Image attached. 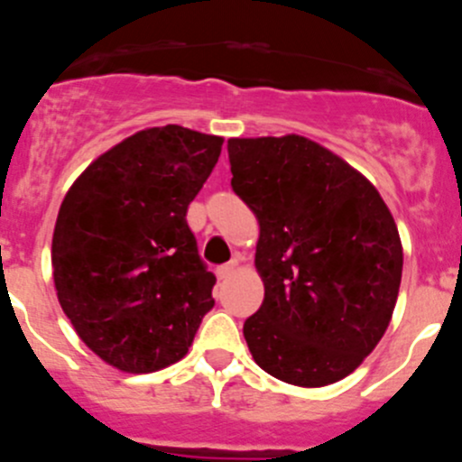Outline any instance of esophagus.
Returning a JSON list of instances; mask_svg holds the SVG:
<instances>
[{
  "instance_id": "obj_1",
  "label": "esophagus",
  "mask_w": 462,
  "mask_h": 462,
  "mask_svg": "<svg viewBox=\"0 0 462 462\" xmlns=\"http://www.w3.org/2000/svg\"><path fill=\"white\" fill-rule=\"evenodd\" d=\"M236 267H237V260H231V263H226V264H222V267H217V276L222 278V281H225V278H229L233 272H236Z\"/></svg>"
}]
</instances>
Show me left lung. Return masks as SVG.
Listing matches in <instances>:
<instances>
[{"label":"left lung","mask_w":462,"mask_h":462,"mask_svg":"<svg viewBox=\"0 0 462 462\" xmlns=\"http://www.w3.org/2000/svg\"><path fill=\"white\" fill-rule=\"evenodd\" d=\"M226 148L233 190L260 225L264 300L242 328L254 362L287 384H335L373 353L395 310V220L362 172L305 136Z\"/></svg>","instance_id":"1"}]
</instances>
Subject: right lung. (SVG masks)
<instances>
[{
  "label": "right lung",
  "instance_id": "obj_1",
  "mask_svg": "<svg viewBox=\"0 0 462 462\" xmlns=\"http://www.w3.org/2000/svg\"><path fill=\"white\" fill-rule=\"evenodd\" d=\"M222 143L181 125L148 127L91 162L62 199L51 245L58 300L87 348L118 371L180 362L216 305L186 211Z\"/></svg>",
  "mask_w": 462,
  "mask_h": 462
}]
</instances>
